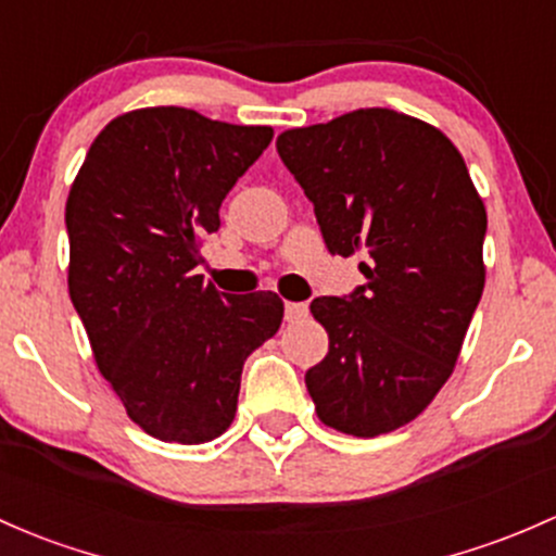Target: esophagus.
Wrapping results in <instances>:
<instances>
[{
    "mask_svg": "<svg viewBox=\"0 0 556 556\" xmlns=\"http://www.w3.org/2000/svg\"><path fill=\"white\" fill-rule=\"evenodd\" d=\"M283 315L289 324H296V320L307 318V304L304 302H286L283 304Z\"/></svg>",
    "mask_w": 556,
    "mask_h": 556,
    "instance_id": "obj_1",
    "label": "esophagus"
}]
</instances>
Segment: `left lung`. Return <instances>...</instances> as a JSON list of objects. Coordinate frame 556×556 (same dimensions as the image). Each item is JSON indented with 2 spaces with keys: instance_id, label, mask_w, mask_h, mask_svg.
Masks as SVG:
<instances>
[{
  "instance_id": "obj_1",
  "label": "left lung",
  "mask_w": 556,
  "mask_h": 556,
  "mask_svg": "<svg viewBox=\"0 0 556 556\" xmlns=\"http://www.w3.org/2000/svg\"><path fill=\"white\" fill-rule=\"evenodd\" d=\"M331 254H363L366 283L309 304L328 355L304 374L318 419L355 438L421 414L462 352L482 286L488 214L440 129L361 109L276 142Z\"/></svg>"
}]
</instances>
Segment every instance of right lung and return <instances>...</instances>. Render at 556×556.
Instances as JSON below:
<instances>
[{"instance_id":"right-lung-1","label":"right lung","mask_w":556,"mask_h":556,"mask_svg":"<svg viewBox=\"0 0 556 556\" xmlns=\"http://www.w3.org/2000/svg\"><path fill=\"white\" fill-rule=\"evenodd\" d=\"M270 140V127L140 109L94 137L71 185V302L127 416L164 443L230 427L243 363L283 320L273 291L228 296L195 276L201 238Z\"/></svg>"}]
</instances>
